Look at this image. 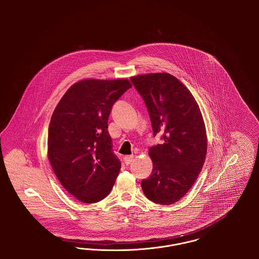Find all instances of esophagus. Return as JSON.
I'll list each match as a JSON object with an SVG mask.
<instances>
[{
  "instance_id": "34e87169",
  "label": "esophagus",
  "mask_w": 259,
  "mask_h": 259,
  "mask_svg": "<svg viewBox=\"0 0 259 259\" xmlns=\"http://www.w3.org/2000/svg\"><path fill=\"white\" fill-rule=\"evenodd\" d=\"M134 160V156L133 155H127L124 157V162L126 165H129L130 163H132Z\"/></svg>"
}]
</instances>
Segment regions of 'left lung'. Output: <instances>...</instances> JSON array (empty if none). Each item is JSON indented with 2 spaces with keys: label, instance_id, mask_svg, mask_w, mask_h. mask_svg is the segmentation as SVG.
I'll list each match as a JSON object with an SVG mask.
<instances>
[{
  "label": "left lung",
  "instance_id": "8db88e82",
  "mask_svg": "<svg viewBox=\"0 0 259 259\" xmlns=\"http://www.w3.org/2000/svg\"><path fill=\"white\" fill-rule=\"evenodd\" d=\"M130 80L147 106L153 136L162 134L163 141L149 148L153 169L142 189L150 201L170 205L185 196L204 165L202 113L190 91L172 74H140Z\"/></svg>",
  "mask_w": 259,
  "mask_h": 259
}]
</instances>
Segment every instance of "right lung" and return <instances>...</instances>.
I'll list each match as a JSON object with an SVG mask.
<instances>
[{
    "mask_svg": "<svg viewBox=\"0 0 259 259\" xmlns=\"http://www.w3.org/2000/svg\"><path fill=\"white\" fill-rule=\"evenodd\" d=\"M130 87L127 79L74 83L53 111L48 154L63 187L80 202L109 195L121 163L112 149L108 119L113 104Z\"/></svg>",
    "mask_w": 259,
    "mask_h": 259,
    "instance_id": "right-lung-1",
    "label": "right lung"
}]
</instances>
